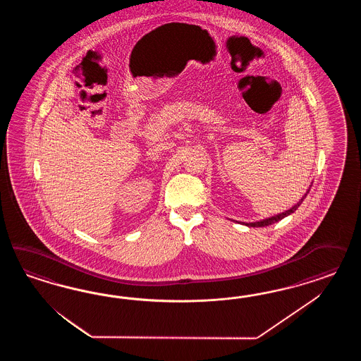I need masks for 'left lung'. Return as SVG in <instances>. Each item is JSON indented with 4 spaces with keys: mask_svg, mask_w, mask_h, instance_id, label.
I'll use <instances>...</instances> for the list:
<instances>
[{
    "mask_svg": "<svg viewBox=\"0 0 361 361\" xmlns=\"http://www.w3.org/2000/svg\"><path fill=\"white\" fill-rule=\"evenodd\" d=\"M310 189H311V186L307 189L306 195L302 197L298 202H296L295 205L293 207V208L288 209V210H284L282 213H278V214H275L273 217H269V219H261V221H255V222H242L243 225H246V226H252V228H262V226H269V225H273L275 222H278V221H281V219H283L284 217H287V216H290V214H293L294 212H295L296 209L300 207V204L305 201V198H306L307 195H308V192H310Z\"/></svg>",
    "mask_w": 361,
    "mask_h": 361,
    "instance_id": "8db88e82",
    "label": "left lung"
}]
</instances>
